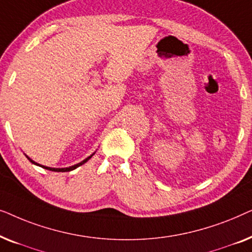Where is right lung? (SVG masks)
<instances>
[{
    "label": "right lung",
    "instance_id": "right-lung-1",
    "mask_svg": "<svg viewBox=\"0 0 252 252\" xmlns=\"http://www.w3.org/2000/svg\"><path fill=\"white\" fill-rule=\"evenodd\" d=\"M93 156V155H92ZM92 156H89L88 158H86L85 160H82L81 163H79V164H77V165H73V166H70V167H66V168H51V167H47V166H42V165H39L37 163H35V161H33L32 159H31V158H29L30 159V161L31 163H33V164H35V165H39V166H41V167H43V168H47V170H49V171H54V172H68V171H72V170H74V168H77V167H79L80 166V165H82V164H85L86 161H87L89 158H92Z\"/></svg>",
    "mask_w": 252,
    "mask_h": 252
}]
</instances>
